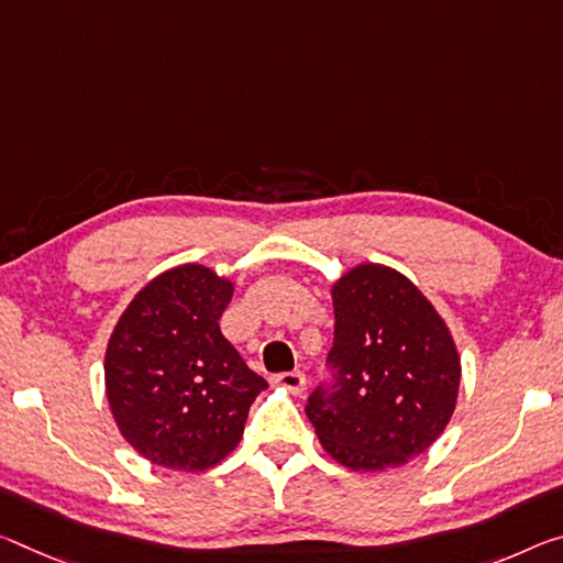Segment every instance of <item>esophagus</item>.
<instances>
[{"label":"esophagus","instance_id":"esophagus-1","mask_svg":"<svg viewBox=\"0 0 563 563\" xmlns=\"http://www.w3.org/2000/svg\"><path fill=\"white\" fill-rule=\"evenodd\" d=\"M273 383L285 390H290V394H296V396H300L302 390H306V376H302L300 371L278 373V376H273Z\"/></svg>","mask_w":563,"mask_h":563}]
</instances>
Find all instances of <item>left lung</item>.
I'll list each match as a JSON object with an SVG mask.
<instances>
[{"mask_svg":"<svg viewBox=\"0 0 563 563\" xmlns=\"http://www.w3.org/2000/svg\"><path fill=\"white\" fill-rule=\"evenodd\" d=\"M330 296L333 383L310 394L306 413L328 456L345 468L404 466L456 410L459 347L433 302L394 267L355 265Z\"/></svg>","mask_w":563,"mask_h":563,"instance_id":"obj_1","label":"left lung"}]
</instances>
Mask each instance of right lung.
Here are the masks:
<instances>
[{
  "instance_id": "right-lung-1",
  "label": "right lung",
  "mask_w": 563,
  "mask_h": 563,
  "mask_svg": "<svg viewBox=\"0 0 563 563\" xmlns=\"http://www.w3.org/2000/svg\"><path fill=\"white\" fill-rule=\"evenodd\" d=\"M233 280L185 263L150 280L114 325L104 390L122 439L173 471L216 466L243 439L247 410L267 388L220 333Z\"/></svg>"
}]
</instances>
